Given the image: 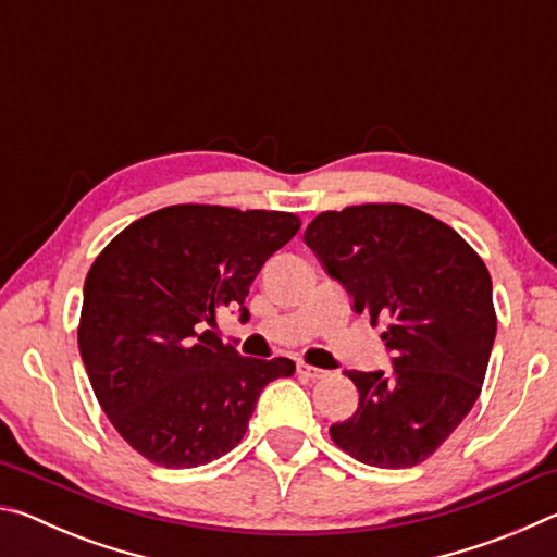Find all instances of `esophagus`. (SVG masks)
I'll use <instances>...</instances> for the list:
<instances>
[{
	"label": "esophagus",
	"instance_id": "1",
	"mask_svg": "<svg viewBox=\"0 0 557 557\" xmlns=\"http://www.w3.org/2000/svg\"><path fill=\"white\" fill-rule=\"evenodd\" d=\"M297 373L301 375V379H307V381H319V379H324V375H326V371L314 369V366H309L305 361L297 363Z\"/></svg>",
	"mask_w": 557,
	"mask_h": 557
}]
</instances>
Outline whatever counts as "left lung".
<instances>
[{"label":"left lung","mask_w":557,"mask_h":557,"mask_svg":"<svg viewBox=\"0 0 557 557\" xmlns=\"http://www.w3.org/2000/svg\"><path fill=\"white\" fill-rule=\"evenodd\" d=\"M305 240L393 351L391 373L346 371L351 418L329 428L346 455L381 469L430 459L482 393L496 336L492 275L435 215L403 203L324 211Z\"/></svg>","instance_id":"8db88e82"}]
</instances>
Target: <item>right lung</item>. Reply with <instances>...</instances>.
Wrapping results in <instances>:
<instances>
[{"mask_svg": "<svg viewBox=\"0 0 557 557\" xmlns=\"http://www.w3.org/2000/svg\"><path fill=\"white\" fill-rule=\"evenodd\" d=\"M299 225L287 211L176 203L129 223L90 265L83 363L100 408L147 461L191 469L228 455L262 388L295 373L289 358L240 356L213 326Z\"/></svg>", "mask_w": 557, "mask_h": 557, "instance_id": "add662e5", "label": "right lung"}]
</instances>
